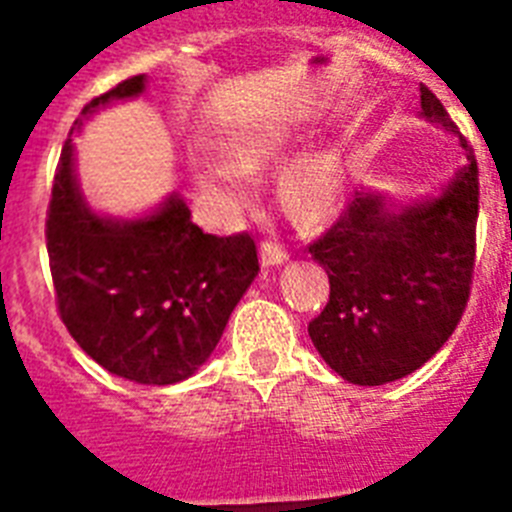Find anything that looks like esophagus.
I'll return each mask as SVG.
<instances>
[{
    "mask_svg": "<svg viewBox=\"0 0 512 512\" xmlns=\"http://www.w3.org/2000/svg\"><path fill=\"white\" fill-rule=\"evenodd\" d=\"M260 257H263V265H279L287 260L289 252L281 244H276V241L263 239L260 241Z\"/></svg>",
    "mask_w": 512,
    "mask_h": 512,
    "instance_id": "esophagus-1",
    "label": "esophagus"
}]
</instances>
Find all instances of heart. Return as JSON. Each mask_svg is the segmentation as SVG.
<instances>
[{
	"mask_svg": "<svg viewBox=\"0 0 512 512\" xmlns=\"http://www.w3.org/2000/svg\"><path fill=\"white\" fill-rule=\"evenodd\" d=\"M279 148L276 138H252L244 140L233 148V164L223 159H201L196 164V183L204 193H209L217 204L223 207H236L247 199L249 177L247 172H257L265 162H271ZM340 185V170L335 159L319 156L308 162L297 164L289 172L284 193H287L289 207L300 217H319L332 207Z\"/></svg>",
	"mask_w": 512,
	"mask_h": 512,
	"instance_id": "b5f03b06",
	"label": "heart"
}]
</instances>
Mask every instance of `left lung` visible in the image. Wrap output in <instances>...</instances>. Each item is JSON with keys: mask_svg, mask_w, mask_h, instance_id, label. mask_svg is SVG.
I'll return each instance as SVG.
<instances>
[{"mask_svg": "<svg viewBox=\"0 0 512 512\" xmlns=\"http://www.w3.org/2000/svg\"><path fill=\"white\" fill-rule=\"evenodd\" d=\"M422 114L457 132L444 103L420 84ZM444 196L393 215L358 193L308 244L329 276V303L308 324L321 358L356 385H385L420 369L468 308L476 265L478 162Z\"/></svg>", "mask_w": 512, "mask_h": 512, "instance_id": "1", "label": "left lung"}]
</instances>
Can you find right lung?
I'll return each instance as SVG.
<instances>
[{
	"mask_svg": "<svg viewBox=\"0 0 512 512\" xmlns=\"http://www.w3.org/2000/svg\"><path fill=\"white\" fill-rule=\"evenodd\" d=\"M138 92L143 74L92 98L82 114ZM44 239L68 335L103 369L140 385L191 377L260 271L247 231L204 233L180 199L135 223L90 212L76 193L71 138L52 180Z\"/></svg>",
	"mask_w": 512,
	"mask_h": 512,
	"instance_id": "obj_1",
	"label": "right lung"
}]
</instances>
